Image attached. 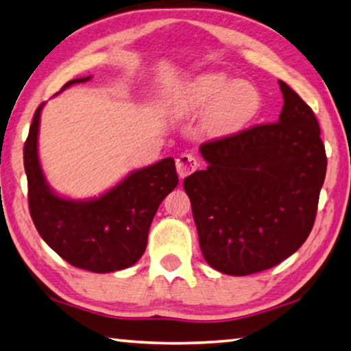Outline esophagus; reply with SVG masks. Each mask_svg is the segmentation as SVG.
<instances>
[{"label": "esophagus", "instance_id": "1", "mask_svg": "<svg viewBox=\"0 0 351 351\" xmlns=\"http://www.w3.org/2000/svg\"><path fill=\"white\" fill-rule=\"evenodd\" d=\"M177 172L182 179H185L186 176L193 174V172L199 168V160L195 158L191 154H182V156L177 157L176 160Z\"/></svg>", "mask_w": 351, "mask_h": 351}]
</instances>
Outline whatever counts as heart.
Here are the masks:
<instances>
[{"label": "heart", "mask_w": 351, "mask_h": 351, "mask_svg": "<svg viewBox=\"0 0 351 351\" xmlns=\"http://www.w3.org/2000/svg\"><path fill=\"white\" fill-rule=\"evenodd\" d=\"M208 107L204 129L211 137H228L248 125L259 112L261 94L253 84L236 82L222 72L202 73L174 94V109L182 115Z\"/></svg>", "instance_id": "b5f03b06"}]
</instances>
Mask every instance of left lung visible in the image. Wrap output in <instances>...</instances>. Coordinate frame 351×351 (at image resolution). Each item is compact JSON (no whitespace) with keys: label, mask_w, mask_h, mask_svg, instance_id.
Returning <instances> with one entry per match:
<instances>
[{"label":"left lung","mask_w":351,"mask_h":351,"mask_svg":"<svg viewBox=\"0 0 351 351\" xmlns=\"http://www.w3.org/2000/svg\"><path fill=\"white\" fill-rule=\"evenodd\" d=\"M284 108L256 125L200 146L208 168L183 180L202 254L230 276L276 267L302 247L315 225L327 172L311 108L279 82Z\"/></svg>","instance_id":"left-lung-1"}]
</instances>
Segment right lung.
Returning <instances> with one entry per match:
<instances>
[{
	"mask_svg": "<svg viewBox=\"0 0 351 351\" xmlns=\"http://www.w3.org/2000/svg\"><path fill=\"white\" fill-rule=\"evenodd\" d=\"M92 77L67 82H89ZM43 104L35 110L24 143L30 217L49 247L71 265L110 273L134 265L143 256L147 232L162 200L179 183L174 158L134 171L108 193L90 200L60 197L47 185L38 158Z\"/></svg>",
	"mask_w": 351,
	"mask_h": 351,
	"instance_id": "1",
	"label": "right lung"
}]
</instances>
